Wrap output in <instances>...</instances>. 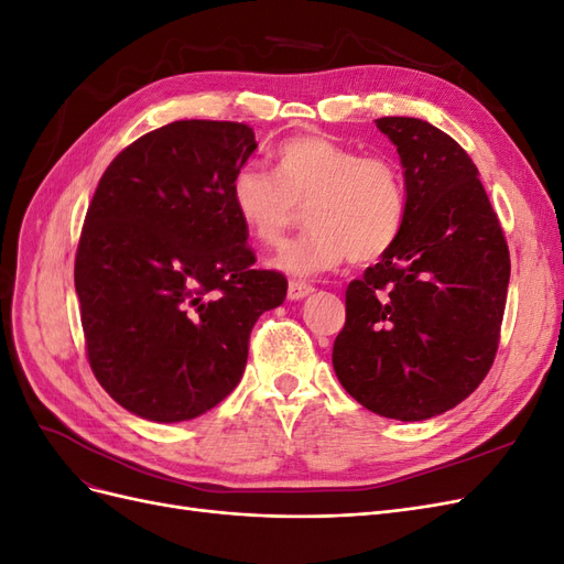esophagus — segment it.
<instances>
[{
    "mask_svg": "<svg viewBox=\"0 0 564 564\" xmlns=\"http://www.w3.org/2000/svg\"><path fill=\"white\" fill-rule=\"evenodd\" d=\"M313 292H315L313 284H308V282H301V280H292V282H289L286 296L292 299V301H301V299H305V296H311Z\"/></svg>",
    "mask_w": 564,
    "mask_h": 564,
    "instance_id": "1",
    "label": "esophagus"
}]
</instances>
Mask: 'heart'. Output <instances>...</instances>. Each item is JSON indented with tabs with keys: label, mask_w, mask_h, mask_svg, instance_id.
Returning <instances> with one entry per match:
<instances>
[{
	"label": "heart",
	"mask_w": 564,
	"mask_h": 564,
	"mask_svg": "<svg viewBox=\"0 0 564 564\" xmlns=\"http://www.w3.org/2000/svg\"><path fill=\"white\" fill-rule=\"evenodd\" d=\"M232 214L256 242L278 247L303 212L313 228L286 245L272 265L296 278L338 268L348 256L369 263L398 245L409 199L402 169L386 155L327 135H296L275 152V174L242 164L230 178Z\"/></svg>",
	"instance_id": "heart-1"
}]
</instances>
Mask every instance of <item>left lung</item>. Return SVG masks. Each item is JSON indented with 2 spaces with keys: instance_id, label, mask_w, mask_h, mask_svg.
Returning <instances> with one entry per match:
<instances>
[{
  "instance_id": "8db88e82",
  "label": "left lung",
  "mask_w": 564,
  "mask_h": 564,
  "mask_svg": "<svg viewBox=\"0 0 564 564\" xmlns=\"http://www.w3.org/2000/svg\"><path fill=\"white\" fill-rule=\"evenodd\" d=\"M398 148L406 224L398 245L346 292L334 371L369 412L425 421L464 402L499 348L510 259L477 166L416 117H381Z\"/></svg>"
}]
</instances>
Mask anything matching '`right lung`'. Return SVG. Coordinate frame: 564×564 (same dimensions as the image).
I'll use <instances>...</instances> for the list:
<instances>
[{"label": "right lung", "mask_w": 564, "mask_h": 564, "mask_svg": "<svg viewBox=\"0 0 564 564\" xmlns=\"http://www.w3.org/2000/svg\"><path fill=\"white\" fill-rule=\"evenodd\" d=\"M256 150L240 122L181 119L141 135L100 176L77 247L89 365L127 412L178 423L240 383L249 334L286 296L256 270L228 185Z\"/></svg>", "instance_id": "obj_1"}]
</instances>
